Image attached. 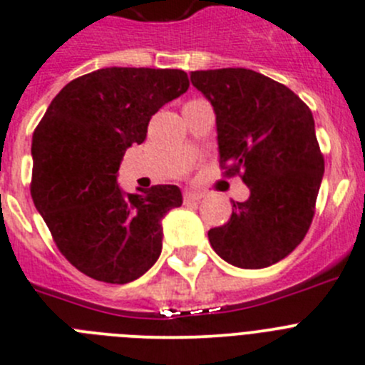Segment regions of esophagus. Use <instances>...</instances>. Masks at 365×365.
I'll return each mask as SVG.
<instances>
[{"label": "esophagus", "mask_w": 365, "mask_h": 365, "mask_svg": "<svg viewBox=\"0 0 365 365\" xmlns=\"http://www.w3.org/2000/svg\"><path fill=\"white\" fill-rule=\"evenodd\" d=\"M203 198V194H200V192H185L183 194V202L185 203H198L200 200Z\"/></svg>", "instance_id": "34e87169"}]
</instances>
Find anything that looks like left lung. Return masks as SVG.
Here are the masks:
<instances>
[{
    "instance_id": "left-lung-1",
    "label": "left lung",
    "mask_w": 365,
    "mask_h": 365,
    "mask_svg": "<svg viewBox=\"0 0 365 365\" xmlns=\"http://www.w3.org/2000/svg\"><path fill=\"white\" fill-rule=\"evenodd\" d=\"M190 83L212 104L217 151L229 175L241 173L247 202L209 230L221 259L245 270L275 264L304 240L324 158L308 106L284 84L247 68L200 70Z\"/></svg>"
}]
</instances>
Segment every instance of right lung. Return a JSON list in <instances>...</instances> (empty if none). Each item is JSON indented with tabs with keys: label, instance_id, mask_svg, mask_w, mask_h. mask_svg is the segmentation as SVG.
Instances as JSON below:
<instances>
[{
	"label": "right lung",
	"instance_id": "right-lung-1",
	"mask_svg": "<svg viewBox=\"0 0 365 365\" xmlns=\"http://www.w3.org/2000/svg\"><path fill=\"white\" fill-rule=\"evenodd\" d=\"M189 88L183 70L102 68L68 83L32 136V198L61 254L97 281L125 284L162 252V220L182 205L176 185L140 194L118 167L163 104Z\"/></svg>",
	"mask_w": 365,
	"mask_h": 365
}]
</instances>
